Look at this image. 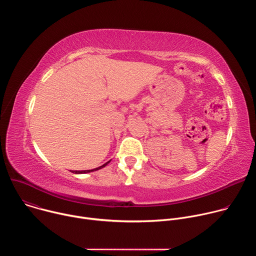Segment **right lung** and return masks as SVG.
I'll list each match as a JSON object with an SVG mask.
<instances>
[{
	"label": "right lung",
	"instance_id": "add662e5",
	"mask_svg": "<svg viewBox=\"0 0 256 256\" xmlns=\"http://www.w3.org/2000/svg\"><path fill=\"white\" fill-rule=\"evenodd\" d=\"M109 162L110 161H108V162H106L105 164H103L102 166H100V167H98V168H95V169H92V170H82V171H72V173H76V174H81V173H88V172H92V171H96V170H99V169H101V168H103V167H105Z\"/></svg>",
	"mask_w": 256,
	"mask_h": 256
}]
</instances>
